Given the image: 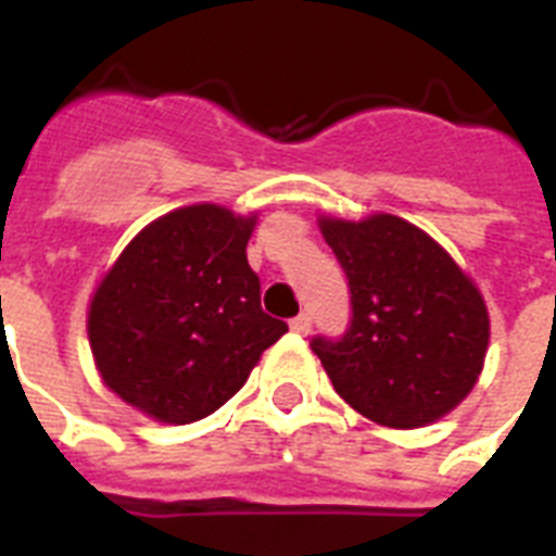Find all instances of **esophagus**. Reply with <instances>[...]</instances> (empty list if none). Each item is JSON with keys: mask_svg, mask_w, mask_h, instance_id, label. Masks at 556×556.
I'll return each mask as SVG.
<instances>
[{"mask_svg": "<svg viewBox=\"0 0 556 556\" xmlns=\"http://www.w3.org/2000/svg\"><path fill=\"white\" fill-rule=\"evenodd\" d=\"M311 325H313L311 313H299L296 318H291V330L299 332V336H307V332H311Z\"/></svg>", "mask_w": 556, "mask_h": 556, "instance_id": "obj_1", "label": "esophagus"}]
</instances>
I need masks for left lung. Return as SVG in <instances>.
I'll list each match as a JSON object with an SVG mask.
<instances>
[{
    "instance_id": "obj_1",
    "label": "left lung",
    "mask_w": 556,
    "mask_h": 556,
    "mask_svg": "<svg viewBox=\"0 0 556 556\" xmlns=\"http://www.w3.org/2000/svg\"><path fill=\"white\" fill-rule=\"evenodd\" d=\"M346 274L350 325L316 336L336 392L389 428H419L470 394L484 366L490 318L476 285L442 245L394 215L321 220Z\"/></svg>"
}]
</instances>
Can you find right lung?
<instances>
[{
	"mask_svg": "<svg viewBox=\"0 0 556 556\" xmlns=\"http://www.w3.org/2000/svg\"><path fill=\"white\" fill-rule=\"evenodd\" d=\"M254 218L215 204L142 229L91 299L89 341L105 386L162 422L210 417L238 394L288 325L260 305L245 260Z\"/></svg>",
	"mask_w": 556,
	"mask_h": 556,
	"instance_id": "add662e5",
	"label": "right lung"
}]
</instances>
